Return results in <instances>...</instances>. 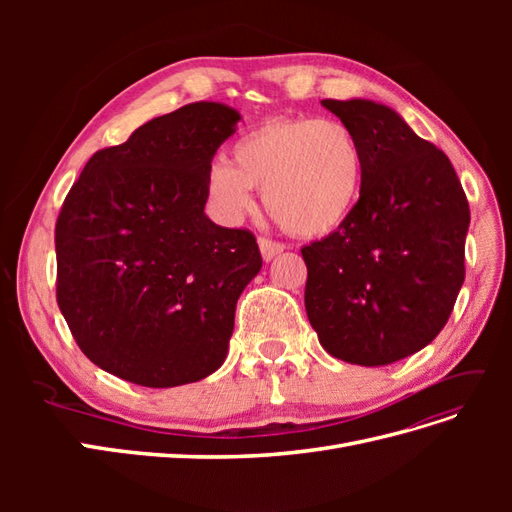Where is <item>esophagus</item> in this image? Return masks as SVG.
<instances>
[{
  "label": "esophagus",
  "instance_id": "obj_1",
  "mask_svg": "<svg viewBox=\"0 0 512 512\" xmlns=\"http://www.w3.org/2000/svg\"><path fill=\"white\" fill-rule=\"evenodd\" d=\"M258 247H260V254H262V258H265V260H271V258H275L277 254H282V252L286 250L284 243L267 239V237H260V239H258Z\"/></svg>",
  "mask_w": 512,
  "mask_h": 512
}]
</instances>
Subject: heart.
Returning <instances> with one entry per match:
<instances>
[{
  "instance_id": "heart-1",
  "label": "heart",
  "mask_w": 512,
  "mask_h": 512,
  "mask_svg": "<svg viewBox=\"0 0 512 512\" xmlns=\"http://www.w3.org/2000/svg\"><path fill=\"white\" fill-rule=\"evenodd\" d=\"M232 166L213 162L207 196L228 224L256 209L265 190L273 218L301 237H322L344 226L363 190V151L352 130L335 119L277 117L232 145Z\"/></svg>"
}]
</instances>
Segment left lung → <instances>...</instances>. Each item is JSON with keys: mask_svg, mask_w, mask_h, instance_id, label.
Segmentation results:
<instances>
[{"mask_svg": "<svg viewBox=\"0 0 512 512\" xmlns=\"http://www.w3.org/2000/svg\"><path fill=\"white\" fill-rule=\"evenodd\" d=\"M363 151L350 220L305 245V309L322 348L378 367L425 348L451 316L466 277L470 207L455 168L393 108L322 100Z\"/></svg>", "mask_w": 512, "mask_h": 512, "instance_id": "left-lung-1", "label": "left lung"}]
</instances>
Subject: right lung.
<instances>
[{
	"label": "right lung",
	"mask_w": 512,
	"mask_h": 512,
	"mask_svg": "<svg viewBox=\"0 0 512 512\" xmlns=\"http://www.w3.org/2000/svg\"><path fill=\"white\" fill-rule=\"evenodd\" d=\"M235 108L194 102L96 151L55 224L57 305L91 363L151 389L218 369L243 288L262 267L256 237L205 215L215 151Z\"/></svg>",
	"instance_id": "add662e5"
}]
</instances>
